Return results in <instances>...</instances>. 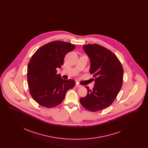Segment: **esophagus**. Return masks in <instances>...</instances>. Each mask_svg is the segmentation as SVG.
I'll return each instance as SVG.
<instances>
[{
    "mask_svg": "<svg viewBox=\"0 0 148 148\" xmlns=\"http://www.w3.org/2000/svg\"><path fill=\"white\" fill-rule=\"evenodd\" d=\"M75 86L77 88H80L82 86V85H81L80 84H79L78 83H76V84H75Z\"/></svg>",
    "mask_w": 148,
    "mask_h": 148,
    "instance_id": "34e87169",
    "label": "esophagus"
}]
</instances>
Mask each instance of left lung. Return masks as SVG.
Segmentation results:
<instances>
[{"label":"left lung","mask_w":148,"mask_h":148,"mask_svg":"<svg viewBox=\"0 0 148 148\" xmlns=\"http://www.w3.org/2000/svg\"><path fill=\"white\" fill-rule=\"evenodd\" d=\"M90 62L89 71L95 77L92 89L85 86L88 93L80 99L85 109L98 112L110 106L120 92L124 71L119 60L112 51L98 44H88L83 47Z\"/></svg>","instance_id":"8db88e82"}]
</instances>
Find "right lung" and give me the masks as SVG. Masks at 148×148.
I'll use <instances>...</instances> for the list:
<instances>
[{"mask_svg": "<svg viewBox=\"0 0 148 148\" xmlns=\"http://www.w3.org/2000/svg\"><path fill=\"white\" fill-rule=\"evenodd\" d=\"M75 47L69 42H52L41 47L32 56L27 69L29 92L40 106L50 108L60 104L66 92L75 86L74 80H64L56 74V68H61L66 54Z\"/></svg>", "mask_w": 148, "mask_h": 148, "instance_id": "1", "label": "right lung"}]
</instances>
